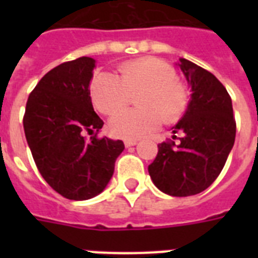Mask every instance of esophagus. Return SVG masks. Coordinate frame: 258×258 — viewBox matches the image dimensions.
<instances>
[{
	"instance_id": "obj_1",
	"label": "esophagus",
	"mask_w": 258,
	"mask_h": 258,
	"mask_svg": "<svg viewBox=\"0 0 258 258\" xmlns=\"http://www.w3.org/2000/svg\"><path fill=\"white\" fill-rule=\"evenodd\" d=\"M137 143H138L137 139H125V141H124L125 147H133V146H135Z\"/></svg>"
}]
</instances>
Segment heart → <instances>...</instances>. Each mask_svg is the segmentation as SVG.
<instances>
[{
    "instance_id": "heart-1",
    "label": "heart",
    "mask_w": 258,
    "mask_h": 258,
    "mask_svg": "<svg viewBox=\"0 0 258 258\" xmlns=\"http://www.w3.org/2000/svg\"><path fill=\"white\" fill-rule=\"evenodd\" d=\"M139 109L118 110L134 93ZM89 92L97 111L116 112L109 121L113 135L123 139L153 133L165 123L178 120L187 108V87L175 78V71L157 57L137 58L117 68L116 75L101 72L91 82Z\"/></svg>"
}]
</instances>
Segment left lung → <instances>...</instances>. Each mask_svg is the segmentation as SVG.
Masks as SVG:
<instances>
[{"mask_svg":"<svg viewBox=\"0 0 258 258\" xmlns=\"http://www.w3.org/2000/svg\"><path fill=\"white\" fill-rule=\"evenodd\" d=\"M180 71L191 88L186 112L172 133L180 134L158 145V154L149 166L154 184L172 197L196 196L217 179L236 139L232 99L222 83L186 58Z\"/></svg>","mask_w":258,"mask_h":258,"instance_id":"8db88e82","label":"left lung"}]
</instances>
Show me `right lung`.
<instances>
[{"instance_id":"1","label":"right lung","mask_w":258,"mask_h":258,"mask_svg":"<svg viewBox=\"0 0 258 258\" xmlns=\"http://www.w3.org/2000/svg\"><path fill=\"white\" fill-rule=\"evenodd\" d=\"M95 60L79 57L50 70L26 101L24 131L46 183L68 200L84 201L108 184L121 141L99 138L103 120L93 111L89 83Z\"/></svg>"}]
</instances>
